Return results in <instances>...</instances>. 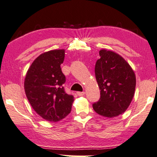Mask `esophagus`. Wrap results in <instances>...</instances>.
Returning <instances> with one entry per match:
<instances>
[{
    "label": "esophagus",
    "mask_w": 157,
    "mask_h": 157,
    "mask_svg": "<svg viewBox=\"0 0 157 157\" xmlns=\"http://www.w3.org/2000/svg\"><path fill=\"white\" fill-rule=\"evenodd\" d=\"M85 94L84 92H77V94H78V96H84Z\"/></svg>",
    "instance_id": "1"
}]
</instances>
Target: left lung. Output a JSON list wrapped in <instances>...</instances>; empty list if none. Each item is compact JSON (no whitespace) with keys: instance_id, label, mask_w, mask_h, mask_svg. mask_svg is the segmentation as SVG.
<instances>
[{"instance_id":"1","label":"left lung","mask_w":157,"mask_h":157,"mask_svg":"<svg viewBox=\"0 0 157 157\" xmlns=\"http://www.w3.org/2000/svg\"><path fill=\"white\" fill-rule=\"evenodd\" d=\"M94 73L100 90L99 101L92 105L97 113L113 118L126 111L132 102L136 77L129 63L119 54L107 49L99 52Z\"/></svg>"}]
</instances>
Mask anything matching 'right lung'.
<instances>
[{
  "mask_svg": "<svg viewBox=\"0 0 157 157\" xmlns=\"http://www.w3.org/2000/svg\"><path fill=\"white\" fill-rule=\"evenodd\" d=\"M65 49L44 52L33 62L25 75L26 97L34 111L46 121L57 122L70 113L74 101L65 92V76L60 65Z\"/></svg>",
  "mask_w": 157,
  "mask_h": 157,
  "instance_id": "1",
  "label": "right lung"
}]
</instances>
